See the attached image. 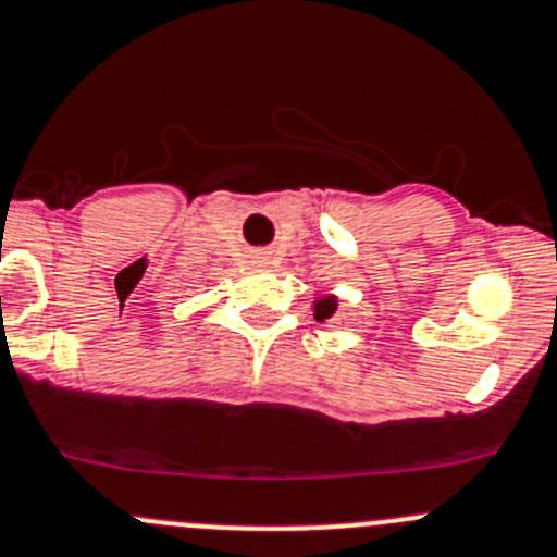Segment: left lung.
<instances>
[{"label": "left lung", "mask_w": 557, "mask_h": 557, "mask_svg": "<svg viewBox=\"0 0 557 557\" xmlns=\"http://www.w3.org/2000/svg\"><path fill=\"white\" fill-rule=\"evenodd\" d=\"M335 308H338V302H335V297H324L315 302V322H324V319H330V315L335 313Z\"/></svg>", "instance_id": "1"}]
</instances>
